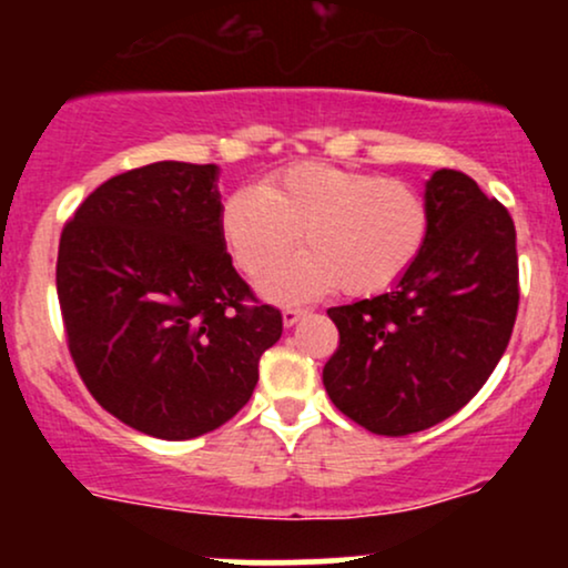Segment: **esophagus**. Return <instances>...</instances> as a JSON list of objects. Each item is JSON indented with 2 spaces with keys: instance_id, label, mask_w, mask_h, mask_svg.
<instances>
[{
  "instance_id": "esophagus-1",
  "label": "esophagus",
  "mask_w": 568,
  "mask_h": 568,
  "mask_svg": "<svg viewBox=\"0 0 568 568\" xmlns=\"http://www.w3.org/2000/svg\"><path fill=\"white\" fill-rule=\"evenodd\" d=\"M306 312H310V310H306V306H285V310H283V323L291 328V325H296L298 321H302Z\"/></svg>"
}]
</instances>
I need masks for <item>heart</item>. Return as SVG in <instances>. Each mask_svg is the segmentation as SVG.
I'll use <instances>...</instances> for the list:
<instances>
[{
  "instance_id": "heart-1",
  "label": "heart",
  "mask_w": 568,
  "mask_h": 568,
  "mask_svg": "<svg viewBox=\"0 0 568 568\" xmlns=\"http://www.w3.org/2000/svg\"><path fill=\"white\" fill-rule=\"evenodd\" d=\"M425 194L406 181L298 162L266 175L262 189H237L221 207V240L234 264L258 280L303 234L307 251L266 276L262 291L280 304L331 288L376 296L414 270L429 237Z\"/></svg>"
}]
</instances>
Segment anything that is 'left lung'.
Masks as SVG:
<instances>
[{
    "label": "left lung",
    "instance_id": "left-lung-1",
    "mask_svg": "<svg viewBox=\"0 0 568 568\" xmlns=\"http://www.w3.org/2000/svg\"><path fill=\"white\" fill-rule=\"evenodd\" d=\"M425 253L393 291L331 306L338 347L323 368L334 406L400 438L454 416L484 387L518 315L515 224L470 175L427 181Z\"/></svg>",
    "mask_w": 568,
    "mask_h": 568
}]
</instances>
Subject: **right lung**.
Listing matches in <instances>:
<instances>
[{"label": "right lung", "mask_w": 568, "mask_h": 568, "mask_svg": "<svg viewBox=\"0 0 568 568\" xmlns=\"http://www.w3.org/2000/svg\"><path fill=\"white\" fill-rule=\"evenodd\" d=\"M219 221L216 165L152 162L98 186L61 232L55 288L77 374L109 414L162 440L226 425L283 334Z\"/></svg>", "instance_id": "1"}]
</instances>
